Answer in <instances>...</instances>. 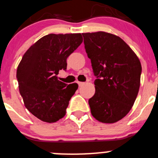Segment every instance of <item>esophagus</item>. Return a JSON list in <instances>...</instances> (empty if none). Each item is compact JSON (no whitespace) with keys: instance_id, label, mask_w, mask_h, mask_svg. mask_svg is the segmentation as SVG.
<instances>
[{"instance_id":"obj_1","label":"esophagus","mask_w":158,"mask_h":158,"mask_svg":"<svg viewBox=\"0 0 158 158\" xmlns=\"http://www.w3.org/2000/svg\"><path fill=\"white\" fill-rule=\"evenodd\" d=\"M84 84V82H78V85L80 86V87H81V86H83Z\"/></svg>"}]
</instances>
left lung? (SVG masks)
Listing matches in <instances>:
<instances>
[{
  "mask_svg": "<svg viewBox=\"0 0 158 158\" xmlns=\"http://www.w3.org/2000/svg\"><path fill=\"white\" fill-rule=\"evenodd\" d=\"M82 35L97 77L95 94L88 101L92 116L105 124L118 122L128 114L137 98L141 74L140 60L118 36L104 31Z\"/></svg>",
  "mask_w": 158,
  "mask_h": 158,
  "instance_id": "obj_1",
  "label": "left lung"
}]
</instances>
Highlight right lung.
Listing matches in <instances>:
<instances>
[{"label": "right lung", "mask_w": 158, "mask_h": 158, "mask_svg": "<svg viewBox=\"0 0 158 158\" xmlns=\"http://www.w3.org/2000/svg\"><path fill=\"white\" fill-rule=\"evenodd\" d=\"M82 41L81 34H50L24 53L17 69L19 91L26 108L40 121L54 123L66 114L78 84L68 85L57 74L67 69V58Z\"/></svg>", "instance_id": "add662e5"}]
</instances>
